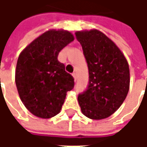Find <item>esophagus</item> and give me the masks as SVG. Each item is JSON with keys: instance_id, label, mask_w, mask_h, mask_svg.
Returning a JSON list of instances; mask_svg holds the SVG:
<instances>
[{"instance_id": "34e87169", "label": "esophagus", "mask_w": 147, "mask_h": 147, "mask_svg": "<svg viewBox=\"0 0 147 147\" xmlns=\"http://www.w3.org/2000/svg\"><path fill=\"white\" fill-rule=\"evenodd\" d=\"M72 76L74 77V80H75V81H76V80H77V74L76 73V72H73V73H72Z\"/></svg>"}]
</instances>
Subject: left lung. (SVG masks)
I'll return each mask as SVG.
<instances>
[{
    "instance_id": "left-lung-1",
    "label": "left lung",
    "mask_w": 147,
    "mask_h": 147,
    "mask_svg": "<svg viewBox=\"0 0 147 147\" xmlns=\"http://www.w3.org/2000/svg\"><path fill=\"white\" fill-rule=\"evenodd\" d=\"M76 37L82 45L89 71L86 89L78 95L81 111L90 119H105L120 108L128 93L127 61L101 31H77Z\"/></svg>"
}]
</instances>
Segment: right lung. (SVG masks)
<instances>
[{
  "label": "right lung",
  "mask_w": 147,
  "mask_h": 147,
  "mask_svg": "<svg viewBox=\"0 0 147 147\" xmlns=\"http://www.w3.org/2000/svg\"><path fill=\"white\" fill-rule=\"evenodd\" d=\"M74 40L67 30H50L27 45L18 58L16 84L26 108L37 117L50 118L60 113L74 78L57 57Z\"/></svg>",
  "instance_id": "add662e5"
}]
</instances>
